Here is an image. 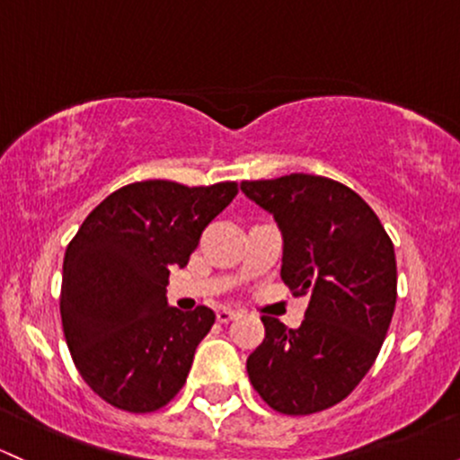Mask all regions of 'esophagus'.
I'll return each instance as SVG.
<instances>
[{
	"mask_svg": "<svg viewBox=\"0 0 460 460\" xmlns=\"http://www.w3.org/2000/svg\"><path fill=\"white\" fill-rule=\"evenodd\" d=\"M216 319H218V323H222V325H225V323L238 319V312H234V310H218V312H216Z\"/></svg>",
	"mask_w": 460,
	"mask_h": 460,
	"instance_id": "obj_1",
	"label": "esophagus"
}]
</instances>
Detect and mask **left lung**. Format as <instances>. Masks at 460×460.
I'll return each mask as SVG.
<instances>
[{"mask_svg":"<svg viewBox=\"0 0 460 460\" xmlns=\"http://www.w3.org/2000/svg\"><path fill=\"white\" fill-rule=\"evenodd\" d=\"M242 191L284 234V284L310 296L299 330L261 316L249 380L272 411H325L360 385L386 338L397 301L393 242L356 191L325 176L242 181Z\"/></svg>","mask_w":460,"mask_h":460,"instance_id":"1","label":"left lung"}]
</instances>
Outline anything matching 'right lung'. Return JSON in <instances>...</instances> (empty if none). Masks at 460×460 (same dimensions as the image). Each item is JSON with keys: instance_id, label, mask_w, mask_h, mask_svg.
<instances>
[{"instance_id": "obj_1", "label": "right lung", "mask_w": 460, "mask_h": 460, "mask_svg": "<svg viewBox=\"0 0 460 460\" xmlns=\"http://www.w3.org/2000/svg\"><path fill=\"white\" fill-rule=\"evenodd\" d=\"M238 183L141 181L115 190L65 251L60 319L75 369L91 391L128 412H155L188 380L216 314L168 305L170 266L183 269L200 234Z\"/></svg>"}]
</instances>
